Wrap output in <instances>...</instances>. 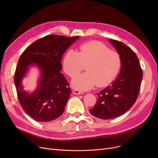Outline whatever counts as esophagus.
<instances>
[{
	"label": "esophagus",
	"instance_id": "1",
	"mask_svg": "<svg viewBox=\"0 0 158 158\" xmlns=\"http://www.w3.org/2000/svg\"><path fill=\"white\" fill-rule=\"evenodd\" d=\"M73 94L76 95H82L84 94L82 91H80L78 89H73Z\"/></svg>",
	"mask_w": 158,
	"mask_h": 158
}]
</instances>
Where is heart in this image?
<instances>
[{"label":"heart","instance_id":"b5f03b06","mask_svg":"<svg viewBox=\"0 0 158 158\" xmlns=\"http://www.w3.org/2000/svg\"><path fill=\"white\" fill-rule=\"evenodd\" d=\"M121 66V59L117 52L99 41H90L82 44L76 52H66L63 67L66 74L74 77L84 69L86 73L78 75L72 84L79 90H88L95 85L103 87L111 83L116 77Z\"/></svg>","mask_w":158,"mask_h":158}]
</instances>
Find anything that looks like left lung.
Masks as SVG:
<instances>
[{"label": "left lung", "mask_w": 158, "mask_h": 158, "mask_svg": "<svg viewBox=\"0 0 158 158\" xmlns=\"http://www.w3.org/2000/svg\"><path fill=\"white\" fill-rule=\"evenodd\" d=\"M120 55L121 69L117 78L97 95L98 98L90 113L102 119H112L128 111L140 92L143 73L136 53L123 43L110 40Z\"/></svg>", "instance_id": "8db88e82"}]
</instances>
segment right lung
I'll list each match as a JSON object with an SVG mask.
<instances>
[{
    "label": "right lung",
    "mask_w": 158,
    "mask_h": 158,
    "mask_svg": "<svg viewBox=\"0 0 158 158\" xmlns=\"http://www.w3.org/2000/svg\"><path fill=\"white\" fill-rule=\"evenodd\" d=\"M79 36L48 35L36 40L22 52L18 62L14 84L19 102L28 115L36 121L49 122L59 117L71 94L62 69V56ZM36 64L41 70L37 89L32 93L23 89L21 80L29 66Z\"/></svg>",
    "instance_id": "obj_1"
}]
</instances>
